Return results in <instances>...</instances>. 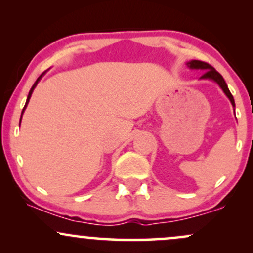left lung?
<instances>
[{
    "label": "left lung",
    "mask_w": 253,
    "mask_h": 253,
    "mask_svg": "<svg viewBox=\"0 0 253 253\" xmlns=\"http://www.w3.org/2000/svg\"><path fill=\"white\" fill-rule=\"evenodd\" d=\"M187 65H188V68L191 69V70L205 71V74L200 77V80H210V81H213V82H215L217 85L222 89V91L225 92L226 96L228 97V100L231 101L233 108L236 107L234 98H233V96H232L231 91H229V89H228L227 84H226V82H225V80H223L221 75H220L219 72H217L215 69L213 68V66L210 65V64L205 63V62H201V60H190V62L187 63Z\"/></svg>",
    "instance_id": "obj_1"
}]
</instances>
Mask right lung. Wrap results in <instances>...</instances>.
I'll return each instance as SVG.
<instances>
[{
  "mask_svg": "<svg viewBox=\"0 0 253 253\" xmlns=\"http://www.w3.org/2000/svg\"><path fill=\"white\" fill-rule=\"evenodd\" d=\"M46 72V71H45ZM45 72H42V75H40L39 77H38V80L36 81V83L33 84V86H32L31 88V90H30V92H28V96H27V101H26V104H25V107H24V109H22V113H21V119H22V114H24V112H25V109H26V107H27V104H28V102H30V98H31V96H32V92H33V90L36 89V86H37V84L39 83V81L42 80V77L43 76V75H45ZM21 119H20V124H21Z\"/></svg>",
  "mask_w": 253,
  "mask_h": 253,
  "instance_id": "1",
  "label": "right lung"
}]
</instances>
